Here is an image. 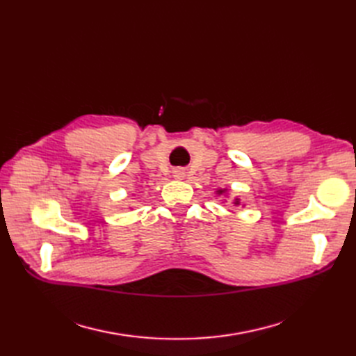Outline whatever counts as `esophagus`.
Segmentation results:
<instances>
[{"mask_svg": "<svg viewBox=\"0 0 356 356\" xmlns=\"http://www.w3.org/2000/svg\"><path fill=\"white\" fill-rule=\"evenodd\" d=\"M184 175H186V172L181 170V169H177V170L174 172V177H175V178H179V179H181V178H184Z\"/></svg>", "mask_w": 356, "mask_h": 356, "instance_id": "esophagus-1", "label": "esophagus"}]
</instances>
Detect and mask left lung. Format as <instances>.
I'll list each match as a JSON object with an SVG mask.
<instances>
[{"mask_svg": "<svg viewBox=\"0 0 356 356\" xmlns=\"http://www.w3.org/2000/svg\"><path fill=\"white\" fill-rule=\"evenodd\" d=\"M221 193H224V190H218V195H221ZM234 204H239V199L234 200Z\"/></svg>", "mask_w": 356, "mask_h": 356, "instance_id": "1", "label": "left lung"}]
</instances>
